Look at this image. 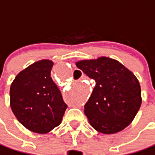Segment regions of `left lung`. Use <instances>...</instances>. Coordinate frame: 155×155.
<instances>
[{"label": "left lung", "mask_w": 155, "mask_h": 155, "mask_svg": "<svg viewBox=\"0 0 155 155\" xmlns=\"http://www.w3.org/2000/svg\"><path fill=\"white\" fill-rule=\"evenodd\" d=\"M95 86L84 106L90 125L104 134L124 130L141 105L140 85L136 76L119 61L100 57L76 62Z\"/></svg>", "instance_id": "obj_1"}]
</instances>
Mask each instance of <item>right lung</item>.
<instances>
[{
	"label": "right lung",
	"instance_id": "1",
	"mask_svg": "<svg viewBox=\"0 0 155 155\" xmlns=\"http://www.w3.org/2000/svg\"><path fill=\"white\" fill-rule=\"evenodd\" d=\"M53 62L41 60L20 71L11 84L10 106L27 130L46 134L59 126L67 108L51 77Z\"/></svg>",
	"mask_w": 155,
	"mask_h": 155
}]
</instances>
